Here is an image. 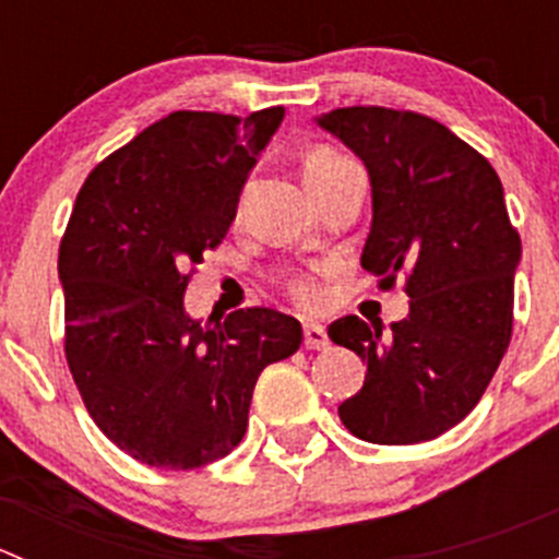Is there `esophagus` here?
<instances>
[{
  "instance_id": "34e87169",
  "label": "esophagus",
  "mask_w": 559,
  "mask_h": 559,
  "mask_svg": "<svg viewBox=\"0 0 559 559\" xmlns=\"http://www.w3.org/2000/svg\"><path fill=\"white\" fill-rule=\"evenodd\" d=\"M330 346V337H326V330L321 324H306V348H313V352H321V348Z\"/></svg>"
}]
</instances>
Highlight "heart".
<instances>
[{
    "label": "heart",
    "mask_w": 559,
    "mask_h": 559,
    "mask_svg": "<svg viewBox=\"0 0 559 559\" xmlns=\"http://www.w3.org/2000/svg\"><path fill=\"white\" fill-rule=\"evenodd\" d=\"M346 162H348L346 156H341L337 151L316 148L313 154L306 159L308 189H311L316 180H321L324 175H330L332 170H337V167H343ZM289 292H292V297H295V300L306 308H319L321 302H324V292H321V286L316 284L313 278H295L289 284Z\"/></svg>",
    "instance_id": "1"
}]
</instances>
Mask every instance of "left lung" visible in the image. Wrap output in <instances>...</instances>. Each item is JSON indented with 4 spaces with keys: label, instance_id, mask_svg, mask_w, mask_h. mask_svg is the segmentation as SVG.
<instances>
[{
    "label": "left lung",
    "instance_id": "obj_1",
    "mask_svg": "<svg viewBox=\"0 0 559 559\" xmlns=\"http://www.w3.org/2000/svg\"><path fill=\"white\" fill-rule=\"evenodd\" d=\"M316 123L368 167L373 222L362 267L384 289L405 275L411 297L389 337L381 321L357 316L330 324L332 343L368 365L337 414L362 441H432L476 408L511 341L522 240L503 183L478 151L419 112L337 107Z\"/></svg>",
    "mask_w": 559,
    "mask_h": 559
}]
</instances>
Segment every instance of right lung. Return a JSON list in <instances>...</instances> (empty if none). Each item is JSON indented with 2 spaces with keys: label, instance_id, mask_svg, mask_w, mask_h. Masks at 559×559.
Wrapping results in <instances>:
<instances>
[{
  "label": "right lung",
  "instance_id": "obj_1",
  "mask_svg": "<svg viewBox=\"0 0 559 559\" xmlns=\"http://www.w3.org/2000/svg\"><path fill=\"white\" fill-rule=\"evenodd\" d=\"M281 121L284 107L170 112L94 167L72 207L59 246L70 373L99 430L151 467L227 456L259 373L300 348L286 313L202 321L183 306L189 270L224 240Z\"/></svg>",
  "mask_w": 559,
  "mask_h": 559
}]
</instances>
